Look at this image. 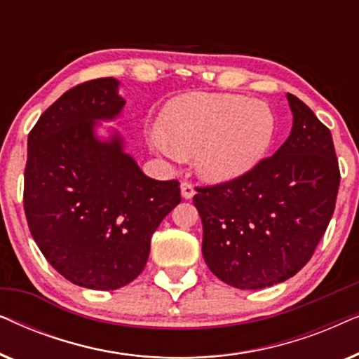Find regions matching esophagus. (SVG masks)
Here are the masks:
<instances>
[{
    "label": "esophagus",
    "mask_w": 359,
    "mask_h": 359,
    "mask_svg": "<svg viewBox=\"0 0 359 359\" xmlns=\"http://www.w3.org/2000/svg\"><path fill=\"white\" fill-rule=\"evenodd\" d=\"M194 194H196L194 186L188 183V181H183V183H181V196H183L184 199H191Z\"/></svg>",
    "instance_id": "1"
}]
</instances>
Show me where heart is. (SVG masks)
<instances>
[{"label": "heart", "mask_w": 359, "mask_h": 359, "mask_svg": "<svg viewBox=\"0 0 359 359\" xmlns=\"http://www.w3.org/2000/svg\"><path fill=\"white\" fill-rule=\"evenodd\" d=\"M274 134L276 116L266 102L240 95L191 93L163 107L150 145L170 158L194 155L201 178L227 183L264 158Z\"/></svg>", "instance_id": "obj_1"}]
</instances>
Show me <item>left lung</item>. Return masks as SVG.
<instances>
[{
  "mask_svg": "<svg viewBox=\"0 0 359 359\" xmlns=\"http://www.w3.org/2000/svg\"><path fill=\"white\" fill-rule=\"evenodd\" d=\"M292 129L242 178L198 188L203 257L229 286H274L306 266L335 210L340 170L332 134L294 95Z\"/></svg>",
  "mask_w": 359,
  "mask_h": 359,
  "instance_id": "1",
  "label": "left lung"
}]
</instances>
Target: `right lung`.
<instances>
[{
	"instance_id": "1",
	"label": "right lung",
	"mask_w": 359,
	"mask_h": 359,
	"mask_svg": "<svg viewBox=\"0 0 359 359\" xmlns=\"http://www.w3.org/2000/svg\"><path fill=\"white\" fill-rule=\"evenodd\" d=\"M116 78L81 83L39 117L27 137L24 210L47 262L76 286L114 291L144 271L151 235L180 204L176 180L149 178L126 151Z\"/></svg>"
}]
</instances>
